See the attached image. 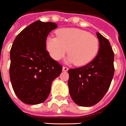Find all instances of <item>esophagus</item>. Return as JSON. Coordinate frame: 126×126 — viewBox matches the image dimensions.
I'll return each instance as SVG.
<instances>
[{
  "label": "esophagus",
  "mask_w": 126,
  "mask_h": 126,
  "mask_svg": "<svg viewBox=\"0 0 126 126\" xmlns=\"http://www.w3.org/2000/svg\"><path fill=\"white\" fill-rule=\"evenodd\" d=\"M62 69H63L64 71H67V70H68V68L66 67V66H63Z\"/></svg>",
  "instance_id": "1"
}]
</instances>
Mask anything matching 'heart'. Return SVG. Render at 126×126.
<instances>
[{"label": "heart", "mask_w": 126, "mask_h": 126, "mask_svg": "<svg viewBox=\"0 0 126 126\" xmlns=\"http://www.w3.org/2000/svg\"><path fill=\"white\" fill-rule=\"evenodd\" d=\"M57 36H48L45 45L51 57L60 60L67 53V61L77 66L87 64L96 58L100 48L98 37L85 30L68 28L57 30Z\"/></svg>", "instance_id": "obj_1"}]
</instances>
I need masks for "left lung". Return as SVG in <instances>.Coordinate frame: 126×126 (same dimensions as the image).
Segmentation results:
<instances>
[{
  "label": "left lung",
  "mask_w": 126,
  "mask_h": 126,
  "mask_svg": "<svg viewBox=\"0 0 126 126\" xmlns=\"http://www.w3.org/2000/svg\"><path fill=\"white\" fill-rule=\"evenodd\" d=\"M96 34L100 42L97 56L84 66L68 70L70 96L81 107H91L100 101L114 75V53L110 43L99 32Z\"/></svg>",
  "instance_id": "1"
}]
</instances>
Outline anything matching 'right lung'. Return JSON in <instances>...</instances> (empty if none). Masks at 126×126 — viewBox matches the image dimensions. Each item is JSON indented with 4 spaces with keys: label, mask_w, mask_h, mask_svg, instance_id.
<instances>
[{
    "label": "right lung",
    "mask_w": 126,
    "mask_h": 126,
    "mask_svg": "<svg viewBox=\"0 0 126 126\" xmlns=\"http://www.w3.org/2000/svg\"><path fill=\"white\" fill-rule=\"evenodd\" d=\"M53 22L36 21L24 28L13 41L10 51V79L13 89L26 104H37L47 98L51 83L62 70L51 58L45 42L55 29Z\"/></svg>",
    "instance_id": "add662e5"
}]
</instances>
